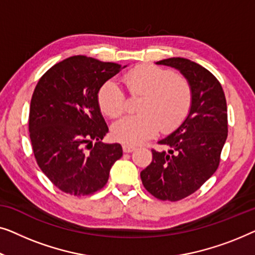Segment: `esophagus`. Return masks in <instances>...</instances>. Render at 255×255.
<instances>
[{"label": "esophagus", "mask_w": 255, "mask_h": 255, "mask_svg": "<svg viewBox=\"0 0 255 255\" xmlns=\"http://www.w3.org/2000/svg\"><path fill=\"white\" fill-rule=\"evenodd\" d=\"M123 150H124V152H126V153H128V152H132L135 150V148L132 145H129V144H124L123 145Z\"/></svg>", "instance_id": "34e87169"}]
</instances>
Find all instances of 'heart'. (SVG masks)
Listing matches in <instances>:
<instances>
[{
  "mask_svg": "<svg viewBox=\"0 0 255 255\" xmlns=\"http://www.w3.org/2000/svg\"><path fill=\"white\" fill-rule=\"evenodd\" d=\"M129 93L141 98L138 116L127 117L114 124L112 132L125 144H141L158 132H170L188 117L193 104V90L188 80L173 71L153 64H142L124 76ZM100 111L110 118H119L127 110V97L119 85L107 81L98 91Z\"/></svg>",
  "mask_w": 255,
  "mask_h": 255,
  "instance_id": "1",
  "label": "heart"
}]
</instances>
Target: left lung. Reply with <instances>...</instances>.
Segmentation results:
<instances>
[{"label":"left lung","mask_w":255,"mask_h":255,"mask_svg":"<svg viewBox=\"0 0 255 255\" xmlns=\"http://www.w3.org/2000/svg\"><path fill=\"white\" fill-rule=\"evenodd\" d=\"M157 64L180 70L193 90L188 117L158 142L170 150L151 149V163L141 172L142 184L150 194L174 202L198 191L218 168L228 137L227 100L217 78L200 64L184 57L165 59Z\"/></svg>","instance_id":"1"}]
</instances>
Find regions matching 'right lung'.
Returning a JSON list of instances; mask_svg holds the SVG:
<instances>
[{"instance_id": "1", "label": "right lung", "mask_w": 255, "mask_h": 255, "mask_svg": "<svg viewBox=\"0 0 255 255\" xmlns=\"http://www.w3.org/2000/svg\"><path fill=\"white\" fill-rule=\"evenodd\" d=\"M120 69L118 63L71 56L49 68L34 89L32 150L40 170L63 193L84 196L102 189L123 156L119 143L100 142L109 127L97 99L100 87Z\"/></svg>"}]
</instances>
